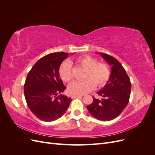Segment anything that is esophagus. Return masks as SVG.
<instances>
[{"instance_id":"obj_1","label":"esophagus","mask_w":155,"mask_h":155,"mask_svg":"<svg viewBox=\"0 0 155 155\" xmlns=\"http://www.w3.org/2000/svg\"><path fill=\"white\" fill-rule=\"evenodd\" d=\"M82 96H82V95H72V96H71V97L72 98V99H74V98L81 97H82Z\"/></svg>"}]
</instances>
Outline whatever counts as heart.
Masks as SVG:
<instances>
[{
    "label": "heart",
    "mask_w": 155,
    "mask_h": 155,
    "mask_svg": "<svg viewBox=\"0 0 155 155\" xmlns=\"http://www.w3.org/2000/svg\"><path fill=\"white\" fill-rule=\"evenodd\" d=\"M76 63L86 70L83 81H74L69 85L68 92L72 95H83L91 92L95 85L104 86L110 76V69L105 63H97V60L89 55H83L76 59ZM59 76L62 80L70 82L73 79L72 65L69 61H64L59 68Z\"/></svg>",
    "instance_id": "1"
}]
</instances>
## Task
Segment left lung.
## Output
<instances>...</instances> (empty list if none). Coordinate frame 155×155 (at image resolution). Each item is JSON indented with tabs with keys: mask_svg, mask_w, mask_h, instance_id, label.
<instances>
[{
	"mask_svg": "<svg viewBox=\"0 0 155 155\" xmlns=\"http://www.w3.org/2000/svg\"><path fill=\"white\" fill-rule=\"evenodd\" d=\"M107 63L112 67L110 78L105 87L97 93L103 97L93 98L87 108L90 114L101 121H110L118 117L127 105L131 91L130 79L121 63L112 56L100 52Z\"/></svg>",
	"mask_w": 155,
	"mask_h": 155,
	"instance_id": "8db88e82",
	"label": "left lung"
}]
</instances>
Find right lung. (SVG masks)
Here are the masks:
<instances>
[{"instance_id":"1","label":"right lung","mask_w":155,"mask_h":155,"mask_svg":"<svg viewBox=\"0 0 155 155\" xmlns=\"http://www.w3.org/2000/svg\"><path fill=\"white\" fill-rule=\"evenodd\" d=\"M69 54L56 52L37 61L27 75L24 85L25 99L37 118L52 121L67 111L72 99L58 94L66 89L59 76V67Z\"/></svg>"}]
</instances>
